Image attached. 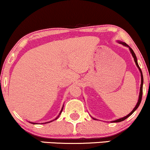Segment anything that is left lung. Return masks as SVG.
Returning <instances> with one entry per match:
<instances>
[{
	"label": "left lung",
	"mask_w": 150,
	"mask_h": 150,
	"mask_svg": "<svg viewBox=\"0 0 150 150\" xmlns=\"http://www.w3.org/2000/svg\"><path fill=\"white\" fill-rule=\"evenodd\" d=\"M118 42L119 43V44H122V45H123V46H127V47H128V49H129V50H130V53H131V54H132V57H133V58H134V61H135V64H136V65H137V68H138L139 70H140V75H141V85H140V94H139L138 101H137V104H136V106H135V108H134L133 109H132V111H131V112H130V113H129V114L127 115V116H124V117H123V118H118V119H116V120H113V121H111V122H112V123H118V122H121V121H123V120H124L126 119V118H128V117L130 116V115H132V113H133L134 112H135V110L137 109V108H138V106H140V102H141V100H142V87H143V75H142V70H141L140 68V67H139L138 63H137V57H136V56H135V53H134L133 50H132V49H131V48H130V46H129L128 45V44H126V43L123 42H120V41H118ZM93 118V119H94V120H97V119H96V118Z\"/></svg>",
	"instance_id": "8db88e82"
}]
</instances>
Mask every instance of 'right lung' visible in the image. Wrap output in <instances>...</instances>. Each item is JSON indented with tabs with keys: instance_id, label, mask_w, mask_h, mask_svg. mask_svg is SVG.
Returning <instances> with one entry per match:
<instances>
[{
	"instance_id": "1",
	"label": "right lung",
	"mask_w": 150,
	"mask_h": 150,
	"mask_svg": "<svg viewBox=\"0 0 150 150\" xmlns=\"http://www.w3.org/2000/svg\"><path fill=\"white\" fill-rule=\"evenodd\" d=\"M63 107H62V109L61 110V111H60V113H59V115H58V116L57 117H56V118H55L54 120H56V119H57V118H58V117H59L60 114H61V112H62V111H63ZM51 120V121H49V122H46V123H50V122H52V121H53V120ZM30 123H32V124H37V123H32V122H30Z\"/></svg>"
}]
</instances>
